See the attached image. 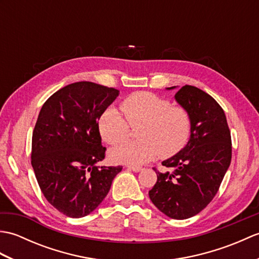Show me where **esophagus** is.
Listing matches in <instances>:
<instances>
[{"mask_svg": "<svg viewBox=\"0 0 259 259\" xmlns=\"http://www.w3.org/2000/svg\"><path fill=\"white\" fill-rule=\"evenodd\" d=\"M128 169L133 170V171H135V172H139V171H141V170H142V168L138 167V166H128Z\"/></svg>", "mask_w": 259, "mask_h": 259, "instance_id": "1", "label": "esophagus"}]
</instances>
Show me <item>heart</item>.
I'll return each mask as SVG.
<instances>
[{
  "mask_svg": "<svg viewBox=\"0 0 259 259\" xmlns=\"http://www.w3.org/2000/svg\"><path fill=\"white\" fill-rule=\"evenodd\" d=\"M121 110L110 108L101 115L99 130L109 145H118L130 134V126H138L139 140L129 141L111 150L114 161L128 164H142L158 155L169 158L186 146L191 133L188 111L150 92H137L125 98Z\"/></svg>",
  "mask_w": 259,
  "mask_h": 259,
  "instance_id": "obj_1",
  "label": "heart"
}]
</instances>
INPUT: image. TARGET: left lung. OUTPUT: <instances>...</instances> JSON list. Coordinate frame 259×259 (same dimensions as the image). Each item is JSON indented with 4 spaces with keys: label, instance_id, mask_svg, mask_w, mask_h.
<instances>
[{
    "label": "left lung",
    "instance_id": "1",
    "mask_svg": "<svg viewBox=\"0 0 259 259\" xmlns=\"http://www.w3.org/2000/svg\"><path fill=\"white\" fill-rule=\"evenodd\" d=\"M175 99L190 115V137L183 149L161 162L169 171L155 169L157 183L149 197L166 216L187 219L200 212L217 194L232 160V138L224 110L208 93L185 85Z\"/></svg>",
    "mask_w": 259,
    "mask_h": 259
}]
</instances>
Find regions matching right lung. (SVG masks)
I'll list each match as a JSON object with an SVG mask.
<instances>
[{"label":"right lung","instance_id":"add662e5","mask_svg":"<svg viewBox=\"0 0 259 259\" xmlns=\"http://www.w3.org/2000/svg\"><path fill=\"white\" fill-rule=\"evenodd\" d=\"M119 90L81 81L48 99L32 136V167L41 191L60 212L81 218L106 198L122 167H97L104 159L98 121Z\"/></svg>","mask_w":259,"mask_h":259}]
</instances>
